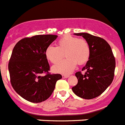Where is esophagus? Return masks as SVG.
<instances>
[{
    "instance_id": "1",
    "label": "esophagus",
    "mask_w": 125,
    "mask_h": 125,
    "mask_svg": "<svg viewBox=\"0 0 125 125\" xmlns=\"http://www.w3.org/2000/svg\"><path fill=\"white\" fill-rule=\"evenodd\" d=\"M70 77L69 75H62V78L63 79H66V78H68Z\"/></svg>"
}]
</instances>
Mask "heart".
Here are the masks:
<instances>
[{
    "instance_id": "heart-1",
    "label": "heart",
    "mask_w": 125,
    "mask_h": 125,
    "mask_svg": "<svg viewBox=\"0 0 125 125\" xmlns=\"http://www.w3.org/2000/svg\"><path fill=\"white\" fill-rule=\"evenodd\" d=\"M90 46L86 40L71 35L62 37L57 46H48L45 50V56L52 64L57 63L64 53L66 57L52 68V72L58 73H70L77 64H85L90 57Z\"/></svg>"
}]
</instances>
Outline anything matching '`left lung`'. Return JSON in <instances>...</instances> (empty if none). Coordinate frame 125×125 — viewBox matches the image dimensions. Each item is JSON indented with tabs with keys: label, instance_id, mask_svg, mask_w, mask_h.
<instances>
[{
	"label": "left lung",
	"instance_id": "1",
	"mask_svg": "<svg viewBox=\"0 0 125 125\" xmlns=\"http://www.w3.org/2000/svg\"><path fill=\"white\" fill-rule=\"evenodd\" d=\"M82 36L90 46V57L82 70L75 73L78 83L72 87V91L79 97L93 99L106 90L114 79L116 61L109 44L100 37L88 33H75Z\"/></svg>",
	"mask_w": 125,
	"mask_h": 125
}]
</instances>
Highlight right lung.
<instances>
[{"label":"right lung","instance_id":"1","mask_svg":"<svg viewBox=\"0 0 125 125\" xmlns=\"http://www.w3.org/2000/svg\"><path fill=\"white\" fill-rule=\"evenodd\" d=\"M57 35H36L20 40L13 48L8 64L12 87L20 96L32 103L50 97L60 74H50L45 50ZM42 73H46L45 76Z\"/></svg>","mask_w":125,"mask_h":125}]
</instances>
